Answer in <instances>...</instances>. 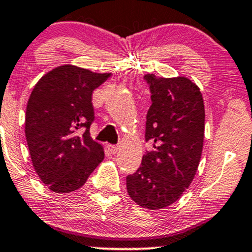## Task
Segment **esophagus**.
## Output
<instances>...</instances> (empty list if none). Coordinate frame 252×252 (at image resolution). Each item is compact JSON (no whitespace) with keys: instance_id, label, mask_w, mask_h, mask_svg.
Returning <instances> with one entry per match:
<instances>
[{"instance_id":"34e87169","label":"esophagus","mask_w":252,"mask_h":252,"mask_svg":"<svg viewBox=\"0 0 252 252\" xmlns=\"http://www.w3.org/2000/svg\"><path fill=\"white\" fill-rule=\"evenodd\" d=\"M107 148H109V151L111 152L112 154H115V153H117L118 148H120V147H118V146H116V145H109V146H107Z\"/></svg>"}]
</instances>
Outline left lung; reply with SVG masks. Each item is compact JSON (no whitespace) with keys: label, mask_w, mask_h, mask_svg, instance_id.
<instances>
[{"label":"left lung","mask_w":252,"mask_h":252,"mask_svg":"<svg viewBox=\"0 0 252 252\" xmlns=\"http://www.w3.org/2000/svg\"><path fill=\"white\" fill-rule=\"evenodd\" d=\"M152 105L146 116V142L152 143L136 172L126 176V190L143 208L176 202L191 184L202 154L204 105L200 88L187 77L143 76Z\"/></svg>","instance_id":"left-lung-1"}]
</instances>
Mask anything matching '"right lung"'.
<instances>
[{
    "mask_svg": "<svg viewBox=\"0 0 252 252\" xmlns=\"http://www.w3.org/2000/svg\"><path fill=\"white\" fill-rule=\"evenodd\" d=\"M110 76L62 65L33 88L25 134L33 167L52 191L77 190L103 161V147L90 136L94 122L92 93Z\"/></svg>",
    "mask_w": 252,
    "mask_h": 252,
    "instance_id": "obj_1",
    "label": "right lung"
}]
</instances>
